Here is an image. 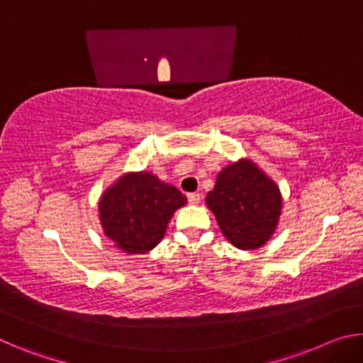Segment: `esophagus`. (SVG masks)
<instances>
[{"mask_svg": "<svg viewBox=\"0 0 363 363\" xmlns=\"http://www.w3.org/2000/svg\"><path fill=\"white\" fill-rule=\"evenodd\" d=\"M187 200H189V203H192V205H199V203H200V200H201V195H200V194H196V192H194V194H187Z\"/></svg>", "mask_w": 363, "mask_h": 363, "instance_id": "34e87169", "label": "esophagus"}]
</instances>
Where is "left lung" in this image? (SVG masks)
Wrapping results in <instances>:
<instances>
[{
	"label": "left lung",
	"mask_w": 363,
	"mask_h": 363,
	"mask_svg": "<svg viewBox=\"0 0 363 363\" xmlns=\"http://www.w3.org/2000/svg\"><path fill=\"white\" fill-rule=\"evenodd\" d=\"M224 237L233 247L253 250L272 235L281 210L275 184L251 162H238L219 173L206 195Z\"/></svg>",
	"instance_id": "1"
}]
</instances>
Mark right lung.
<instances>
[{
  "label": "right lung",
  "instance_id": "1",
  "mask_svg": "<svg viewBox=\"0 0 363 363\" xmlns=\"http://www.w3.org/2000/svg\"><path fill=\"white\" fill-rule=\"evenodd\" d=\"M186 205L179 190L149 173L126 174L102 195L106 235L125 253H145L162 242L173 213Z\"/></svg>",
  "mask_w": 363,
  "mask_h": 363
}]
</instances>
